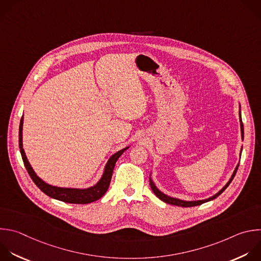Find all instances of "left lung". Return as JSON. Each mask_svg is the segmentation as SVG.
<instances>
[{
  "label": "left lung",
  "mask_w": 261,
  "mask_h": 261,
  "mask_svg": "<svg viewBox=\"0 0 261 261\" xmlns=\"http://www.w3.org/2000/svg\"><path fill=\"white\" fill-rule=\"evenodd\" d=\"M240 109H241V107H240ZM239 116H240V125H241V136H242V139H244V126H243V122H242L241 110H240V112H239ZM240 153H242V148H241V152H240ZM238 167H239V164L237 165V167H236V169H234V171H233V173H232V175H231V177L229 178V180L227 181V184H226L218 193H216L214 196H212V197H210V198H208V199H205V200L184 201V200H180V199L169 197V196L163 194L161 191L158 190V188H156L155 185L153 184V181H152V179H151L150 176H149V186H150L151 191L153 192V194H154L160 200H162L163 202H165V203H167V204L175 205V206H180V207H194V206H199V205H202V204H204V203H206V202H209V201H212V200L216 199L220 194H222V193L224 192V190L229 186V184H230L231 180L233 179V177H234V175H236V173H237V170H238Z\"/></svg>",
  "instance_id": "1"
}]
</instances>
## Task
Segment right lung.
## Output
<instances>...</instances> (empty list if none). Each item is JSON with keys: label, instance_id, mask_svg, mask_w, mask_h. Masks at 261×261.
<instances>
[{"label": "right lung", "instance_id": "add662e5", "mask_svg": "<svg viewBox=\"0 0 261 261\" xmlns=\"http://www.w3.org/2000/svg\"><path fill=\"white\" fill-rule=\"evenodd\" d=\"M22 125H23V116L20 120V125H19V148H20V153H21L24 166H25V168L29 172L31 178L33 179V181L36 184V186L44 194H46L50 198H53L55 200L62 201V202H65V203L88 204V203H92V202H95V201L99 200L107 193V191L110 187L116 162L121 156V154L126 149L129 148V146H127V147L117 151L116 153H114L109 159V161H108V163L105 167L103 174L95 186H93L91 188H88V189H69V188L53 187L51 185L46 184L43 179H41L36 174V172L32 168V166H31V164H30V162H29V160L25 155L23 145H22Z\"/></svg>", "mask_w": 261, "mask_h": 261}]
</instances>
